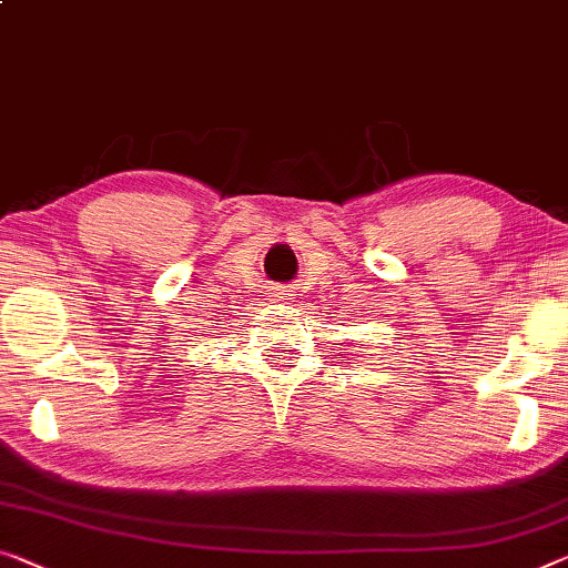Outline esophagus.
I'll list each match as a JSON object with an SVG mask.
<instances>
[{
  "mask_svg": "<svg viewBox=\"0 0 568 568\" xmlns=\"http://www.w3.org/2000/svg\"><path fill=\"white\" fill-rule=\"evenodd\" d=\"M272 296L276 302H284V300H292V294H290V290H284V286H276V290L272 292Z\"/></svg>",
  "mask_w": 568,
  "mask_h": 568,
  "instance_id": "obj_1",
  "label": "esophagus"
}]
</instances>
